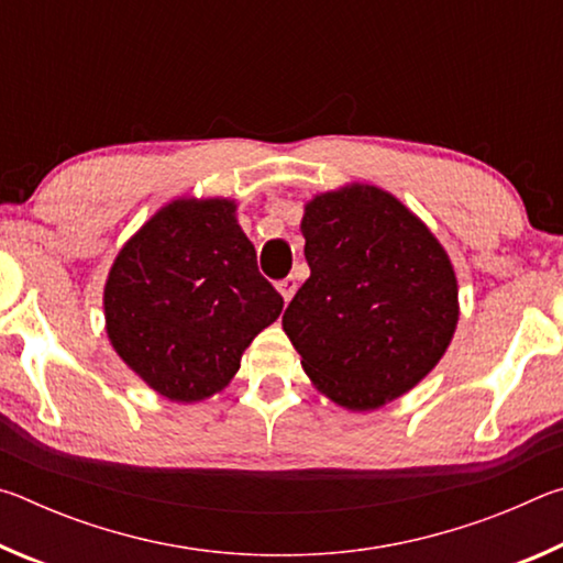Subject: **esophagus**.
Instances as JSON below:
<instances>
[{"label": "esophagus", "instance_id": "obj_1", "mask_svg": "<svg viewBox=\"0 0 563 563\" xmlns=\"http://www.w3.org/2000/svg\"><path fill=\"white\" fill-rule=\"evenodd\" d=\"M278 290H280V295H283V300H285V302H290V298L295 295V290H298V280H295L292 275H288V278L278 280Z\"/></svg>", "mask_w": 563, "mask_h": 563}]
</instances>
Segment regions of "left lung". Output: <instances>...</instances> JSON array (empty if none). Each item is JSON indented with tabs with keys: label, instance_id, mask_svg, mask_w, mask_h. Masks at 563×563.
I'll return each instance as SVG.
<instances>
[{
	"label": "left lung",
	"instance_id": "left-lung-1",
	"mask_svg": "<svg viewBox=\"0 0 563 563\" xmlns=\"http://www.w3.org/2000/svg\"><path fill=\"white\" fill-rule=\"evenodd\" d=\"M300 228L310 278L283 330L302 369L347 409L405 395L440 362L460 318L444 247L375 186L318 196Z\"/></svg>",
	"mask_w": 563,
	"mask_h": 563
}]
</instances>
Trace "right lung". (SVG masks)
Instances as JSON below:
<instances>
[{"label": "right lung", "instance_id": "obj_1", "mask_svg": "<svg viewBox=\"0 0 563 563\" xmlns=\"http://www.w3.org/2000/svg\"><path fill=\"white\" fill-rule=\"evenodd\" d=\"M121 360L158 395L196 402L223 389L243 350L278 320L231 201H174L121 247L103 290Z\"/></svg>", "mask_w": 563, "mask_h": 563}]
</instances>
